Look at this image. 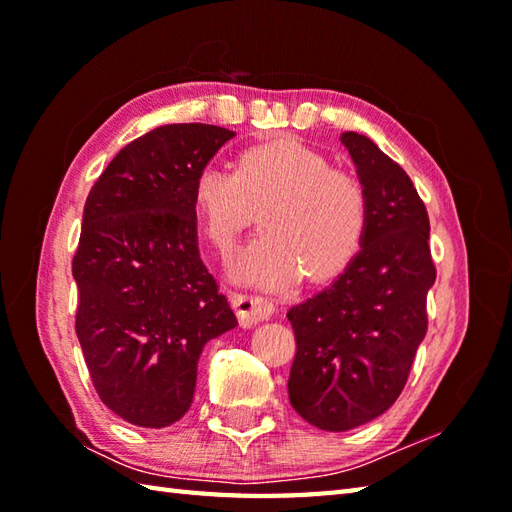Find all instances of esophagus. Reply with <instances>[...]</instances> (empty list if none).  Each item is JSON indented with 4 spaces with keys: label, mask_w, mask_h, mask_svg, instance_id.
Segmentation results:
<instances>
[{
    "label": "esophagus",
    "mask_w": 512,
    "mask_h": 512,
    "mask_svg": "<svg viewBox=\"0 0 512 512\" xmlns=\"http://www.w3.org/2000/svg\"><path fill=\"white\" fill-rule=\"evenodd\" d=\"M231 301H233V308L237 312V319L244 325V328H250V325H257L259 321L270 319L275 312L273 301L257 297V295H239V292H233Z\"/></svg>",
    "instance_id": "34e87169"
}]
</instances>
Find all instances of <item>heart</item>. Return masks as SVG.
I'll return each instance as SVG.
<instances>
[{
  "instance_id": "heart-1",
  "label": "heart",
  "mask_w": 512,
  "mask_h": 512,
  "mask_svg": "<svg viewBox=\"0 0 512 512\" xmlns=\"http://www.w3.org/2000/svg\"><path fill=\"white\" fill-rule=\"evenodd\" d=\"M262 206V228L237 257L239 281L286 288L339 277L367 231V195L356 178L332 169L317 149L275 138L244 149L235 171L206 165L193 182V211L204 237L228 253Z\"/></svg>"
}]
</instances>
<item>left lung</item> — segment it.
I'll list each match as a JSON object with an SVG mask.
<instances>
[{"mask_svg": "<svg viewBox=\"0 0 512 512\" xmlns=\"http://www.w3.org/2000/svg\"><path fill=\"white\" fill-rule=\"evenodd\" d=\"M341 143L367 195L363 246L328 288L286 314L297 339L290 402L323 431L361 427L394 405L427 334L436 281L429 215L405 169L363 134L343 132Z\"/></svg>", "mask_w": 512, "mask_h": 512, "instance_id": "1", "label": "left lung"}]
</instances>
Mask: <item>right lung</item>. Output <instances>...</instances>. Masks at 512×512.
Masks as SVG:
<instances>
[{
  "label": "right lung",
  "instance_id": "add662e5",
  "mask_svg": "<svg viewBox=\"0 0 512 512\" xmlns=\"http://www.w3.org/2000/svg\"><path fill=\"white\" fill-rule=\"evenodd\" d=\"M235 132L182 123L118 151L92 187L72 262L76 336L103 405L165 429L189 411L204 345L237 325L198 248L193 182Z\"/></svg>",
  "mask_w": 512,
  "mask_h": 512
}]
</instances>
